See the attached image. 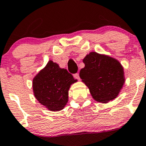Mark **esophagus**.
Wrapping results in <instances>:
<instances>
[{
	"label": "esophagus",
	"instance_id": "esophagus-1",
	"mask_svg": "<svg viewBox=\"0 0 146 146\" xmlns=\"http://www.w3.org/2000/svg\"><path fill=\"white\" fill-rule=\"evenodd\" d=\"M73 77H74L75 79H78V80H79V79H80V77H79V73H75V74H73Z\"/></svg>",
	"mask_w": 146,
	"mask_h": 146
}]
</instances>
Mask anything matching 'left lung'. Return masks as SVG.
Instances as JSON below:
<instances>
[{
  "label": "left lung",
  "mask_w": 146,
  "mask_h": 146,
  "mask_svg": "<svg viewBox=\"0 0 146 146\" xmlns=\"http://www.w3.org/2000/svg\"><path fill=\"white\" fill-rule=\"evenodd\" d=\"M85 67L80 77L88 87L92 98L99 102H108L119 95L125 79L123 68L117 60L91 52L83 59Z\"/></svg>",
  "instance_id": "1"
}]
</instances>
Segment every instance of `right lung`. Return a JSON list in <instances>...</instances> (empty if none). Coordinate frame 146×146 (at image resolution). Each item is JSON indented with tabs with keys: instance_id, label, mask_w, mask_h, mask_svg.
Wrapping results in <instances>:
<instances>
[{
	"instance_id": "add662e5",
	"label": "right lung",
	"mask_w": 146,
	"mask_h": 146,
	"mask_svg": "<svg viewBox=\"0 0 146 146\" xmlns=\"http://www.w3.org/2000/svg\"><path fill=\"white\" fill-rule=\"evenodd\" d=\"M76 81L66 69L49 61L33 79V92L36 99L48 110L60 111L68 102L70 85Z\"/></svg>"
}]
</instances>
